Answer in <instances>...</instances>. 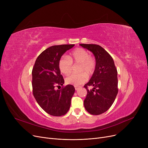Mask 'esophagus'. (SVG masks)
<instances>
[{
  "label": "esophagus",
  "instance_id": "obj_1",
  "mask_svg": "<svg viewBox=\"0 0 148 148\" xmlns=\"http://www.w3.org/2000/svg\"><path fill=\"white\" fill-rule=\"evenodd\" d=\"M74 87H75V90H77V89H79V87H78V86H74Z\"/></svg>",
  "mask_w": 148,
  "mask_h": 148
}]
</instances>
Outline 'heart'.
<instances>
[{
    "label": "heart",
    "instance_id": "obj_1",
    "mask_svg": "<svg viewBox=\"0 0 148 148\" xmlns=\"http://www.w3.org/2000/svg\"><path fill=\"white\" fill-rule=\"evenodd\" d=\"M79 64L78 74H71L68 75L65 82L67 84L74 86H80L88 79V75H91L96 68V60L94 57L89 55V52L82 48H77L69 54L68 57H62L58 62L60 72L65 75L71 73L73 64Z\"/></svg>",
    "mask_w": 148,
    "mask_h": 148
}]
</instances>
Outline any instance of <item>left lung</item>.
Returning <instances> with one entry per match:
<instances>
[{"instance_id": "left-lung-1", "label": "left lung", "mask_w": 148, "mask_h": 148, "mask_svg": "<svg viewBox=\"0 0 148 148\" xmlns=\"http://www.w3.org/2000/svg\"><path fill=\"white\" fill-rule=\"evenodd\" d=\"M80 45L92 52L96 60L95 71L84 86L87 90L84 106L90 114H101L109 109L118 94L117 69L112 56L102 47L86 44ZM90 86L94 88L89 90L87 87Z\"/></svg>"}]
</instances>
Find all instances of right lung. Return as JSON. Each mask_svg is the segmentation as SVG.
<instances>
[{"label":"right lung","mask_w":148,"mask_h":148,"mask_svg":"<svg viewBox=\"0 0 148 148\" xmlns=\"http://www.w3.org/2000/svg\"><path fill=\"white\" fill-rule=\"evenodd\" d=\"M74 44L53 45L43 51L37 58L32 69L33 94L38 104L48 114L54 116L65 114L71 106L75 92L71 84L61 89L64 79L60 74L58 62L62 56Z\"/></svg>","instance_id":"obj_1"}]
</instances>
